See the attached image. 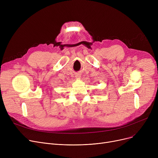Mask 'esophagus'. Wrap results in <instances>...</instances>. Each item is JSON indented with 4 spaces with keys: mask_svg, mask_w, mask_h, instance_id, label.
I'll use <instances>...</instances> for the list:
<instances>
[{
    "mask_svg": "<svg viewBox=\"0 0 158 158\" xmlns=\"http://www.w3.org/2000/svg\"><path fill=\"white\" fill-rule=\"evenodd\" d=\"M76 77L77 78V79H81V75L80 74H77L76 75Z\"/></svg>",
    "mask_w": 158,
    "mask_h": 158,
    "instance_id": "obj_1",
    "label": "esophagus"
}]
</instances>
